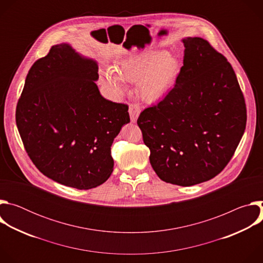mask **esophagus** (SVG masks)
<instances>
[{"label": "esophagus", "instance_id": "obj_1", "mask_svg": "<svg viewBox=\"0 0 263 263\" xmlns=\"http://www.w3.org/2000/svg\"><path fill=\"white\" fill-rule=\"evenodd\" d=\"M129 115H130V119L132 123H135L137 121V118L140 115V106L139 104H130L129 106Z\"/></svg>", "mask_w": 263, "mask_h": 263}]
</instances>
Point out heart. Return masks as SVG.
<instances>
[{
	"label": "heart",
	"instance_id": "heart-1",
	"mask_svg": "<svg viewBox=\"0 0 263 263\" xmlns=\"http://www.w3.org/2000/svg\"><path fill=\"white\" fill-rule=\"evenodd\" d=\"M181 63L175 56L161 50H148L122 59L114 68L102 74L103 84L117 96L127 90L126 82L139 83L141 97L148 101H158L177 82Z\"/></svg>",
	"mask_w": 263,
	"mask_h": 263
}]
</instances>
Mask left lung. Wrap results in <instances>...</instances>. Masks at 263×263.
Listing matches in <instances>:
<instances>
[{"label": "left lung", "mask_w": 263, "mask_h": 263, "mask_svg": "<svg viewBox=\"0 0 263 263\" xmlns=\"http://www.w3.org/2000/svg\"><path fill=\"white\" fill-rule=\"evenodd\" d=\"M182 42L176 84L141 112L137 125L157 176L192 186L214 178L231 160L246 129L247 108L227 58L201 37Z\"/></svg>", "instance_id": "1"}]
</instances>
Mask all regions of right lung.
<instances>
[{
    "label": "right lung",
    "instance_id": "add662e5",
    "mask_svg": "<svg viewBox=\"0 0 263 263\" xmlns=\"http://www.w3.org/2000/svg\"><path fill=\"white\" fill-rule=\"evenodd\" d=\"M98 63L68 44L34 62L15 120L28 156L45 176L77 190L103 184L114 172L111 145L130 122L128 105L106 100L95 81Z\"/></svg>",
    "mask_w": 263,
    "mask_h": 263
}]
</instances>
